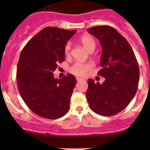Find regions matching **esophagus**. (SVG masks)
Returning <instances> with one entry per match:
<instances>
[{
	"label": "esophagus",
	"mask_w": 150,
	"mask_h": 150,
	"mask_svg": "<svg viewBox=\"0 0 150 150\" xmlns=\"http://www.w3.org/2000/svg\"><path fill=\"white\" fill-rule=\"evenodd\" d=\"M76 80H77V81H78V82H79V81H83V78H78V77H77V78H76Z\"/></svg>",
	"instance_id": "esophagus-1"
}]
</instances>
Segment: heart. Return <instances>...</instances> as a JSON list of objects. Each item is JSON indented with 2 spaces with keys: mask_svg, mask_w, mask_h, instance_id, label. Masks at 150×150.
<instances>
[{
  "mask_svg": "<svg viewBox=\"0 0 150 150\" xmlns=\"http://www.w3.org/2000/svg\"><path fill=\"white\" fill-rule=\"evenodd\" d=\"M80 41L81 42L83 46L89 52L93 51L96 48V41L94 38L88 35H84L81 36L80 38ZM71 51V43L67 42L64 47V53L66 55H69ZM93 68V64L91 63H83V62H75L71 67L69 71L73 75L80 77L86 76V74L91 70Z\"/></svg>",
  "mask_w": 150,
  "mask_h": 150,
  "instance_id": "1",
  "label": "heart"
}]
</instances>
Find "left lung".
<instances>
[{
	"instance_id": "1",
	"label": "left lung",
	"mask_w": 150,
	"mask_h": 150,
	"mask_svg": "<svg viewBox=\"0 0 150 150\" xmlns=\"http://www.w3.org/2000/svg\"><path fill=\"white\" fill-rule=\"evenodd\" d=\"M102 46L98 74L105 78L103 83L88 80L86 99L94 112L112 116L123 110L134 99L139 79V68L132 48L126 39L110 26L88 29Z\"/></svg>"
}]
</instances>
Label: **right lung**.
Instances as JSON below:
<instances>
[{"label":"right lung","mask_w":150,"mask_h":150,"mask_svg":"<svg viewBox=\"0 0 150 150\" xmlns=\"http://www.w3.org/2000/svg\"><path fill=\"white\" fill-rule=\"evenodd\" d=\"M76 32L47 27L21 52L16 72L19 93L30 110L40 117L57 119L69 110L75 77L67 74L56 79L53 72L65 59L64 47Z\"/></svg>","instance_id":"1"}]
</instances>
